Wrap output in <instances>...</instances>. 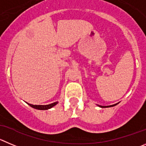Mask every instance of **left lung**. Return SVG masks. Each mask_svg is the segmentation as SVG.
Wrapping results in <instances>:
<instances>
[{
	"label": "left lung",
	"mask_w": 146,
	"mask_h": 146,
	"mask_svg": "<svg viewBox=\"0 0 146 146\" xmlns=\"http://www.w3.org/2000/svg\"><path fill=\"white\" fill-rule=\"evenodd\" d=\"M117 104H118V103H117ZM117 104H113V105H110V106H101V105H97V106H99V107H101V108H107V107H114V106L117 105Z\"/></svg>",
	"instance_id": "obj_1"
}]
</instances>
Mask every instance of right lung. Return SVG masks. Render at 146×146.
<instances>
[{
  "instance_id": "add662e5",
  "label": "right lung",
  "mask_w": 146,
  "mask_h": 146,
  "mask_svg": "<svg viewBox=\"0 0 146 146\" xmlns=\"http://www.w3.org/2000/svg\"><path fill=\"white\" fill-rule=\"evenodd\" d=\"M58 103V102H54V103H52V104H47V105H34V104H29V103H27V104H28L30 107H32V108H34V109H36V110H49V109H51L52 107H54V106L56 105Z\"/></svg>"
}]
</instances>
